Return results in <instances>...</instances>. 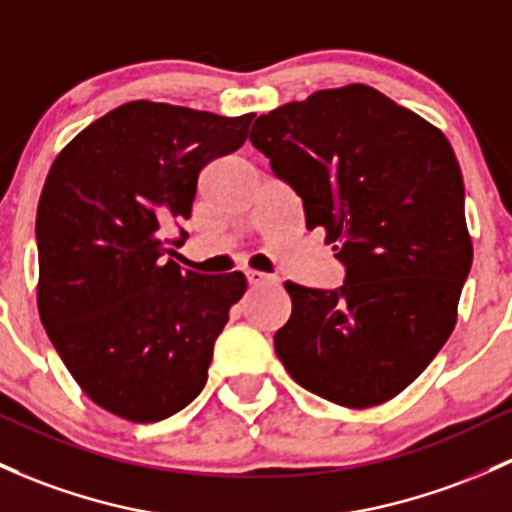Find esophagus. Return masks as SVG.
<instances>
[{
    "label": "esophagus",
    "mask_w": 512,
    "mask_h": 512,
    "mask_svg": "<svg viewBox=\"0 0 512 512\" xmlns=\"http://www.w3.org/2000/svg\"><path fill=\"white\" fill-rule=\"evenodd\" d=\"M246 280H249V285H254V288H256V285L273 283L276 278L268 276V273H263V271H251V268H249V271H246Z\"/></svg>",
    "instance_id": "esophagus-1"
}]
</instances>
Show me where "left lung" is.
I'll list each match as a JSON object with an SVG mask.
<instances>
[{
	"label": "left lung",
	"instance_id": "8db88e82",
	"mask_svg": "<svg viewBox=\"0 0 512 512\" xmlns=\"http://www.w3.org/2000/svg\"><path fill=\"white\" fill-rule=\"evenodd\" d=\"M249 139L346 266L339 290L285 280L293 312L273 337L278 359L334 405L388 403L452 334L474 258L447 136L356 82L261 114Z\"/></svg>",
	"mask_w": 512,
	"mask_h": 512
}]
</instances>
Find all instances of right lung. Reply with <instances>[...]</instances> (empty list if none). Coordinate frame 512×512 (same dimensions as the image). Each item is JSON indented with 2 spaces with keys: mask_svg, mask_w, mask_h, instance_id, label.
I'll return each mask as SVG.
<instances>
[{
  "mask_svg": "<svg viewBox=\"0 0 512 512\" xmlns=\"http://www.w3.org/2000/svg\"><path fill=\"white\" fill-rule=\"evenodd\" d=\"M254 114L134 100L82 129L48 170L36 214L38 315L65 368L129 422L175 415L207 383L241 273L180 271L163 236L190 219L202 168Z\"/></svg>",
  "mask_w": 512,
  "mask_h": 512,
  "instance_id": "add662e5",
  "label": "right lung"
}]
</instances>
